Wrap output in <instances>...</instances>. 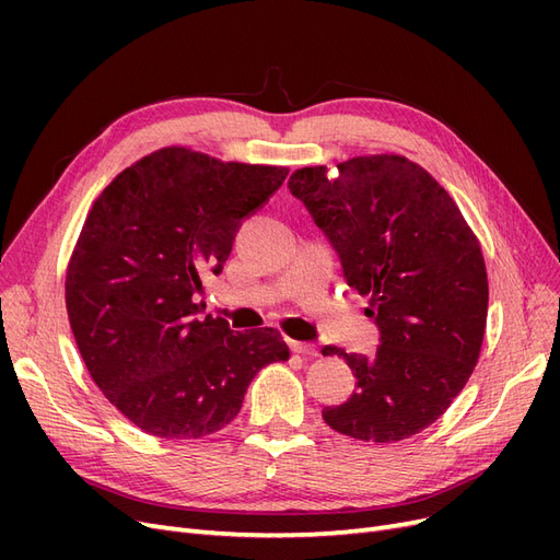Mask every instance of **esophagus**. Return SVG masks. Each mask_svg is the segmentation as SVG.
<instances>
[{"instance_id":"1","label":"esophagus","mask_w":560,"mask_h":560,"mask_svg":"<svg viewBox=\"0 0 560 560\" xmlns=\"http://www.w3.org/2000/svg\"><path fill=\"white\" fill-rule=\"evenodd\" d=\"M290 348L292 352L296 354H311V358H315L317 354V348L313 343H303V341H290Z\"/></svg>"}]
</instances>
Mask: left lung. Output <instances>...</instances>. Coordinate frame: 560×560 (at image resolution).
I'll list each match as a JSON object with an SVG mask.
<instances>
[{
  "label": "left lung",
  "instance_id": "left-lung-1",
  "mask_svg": "<svg viewBox=\"0 0 560 560\" xmlns=\"http://www.w3.org/2000/svg\"><path fill=\"white\" fill-rule=\"evenodd\" d=\"M290 191L311 212L343 266L371 296L374 358L327 346L358 378L348 401L322 411L327 425L389 444L442 416L477 366L488 315L486 264L444 186L404 156H358L301 167Z\"/></svg>",
  "mask_w": 560,
  "mask_h": 560
}]
</instances>
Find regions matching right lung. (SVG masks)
<instances>
[{
    "instance_id": "add662e5",
    "label": "right lung",
    "mask_w": 560,
    "mask_h": 560,
    "mask_svg": "<svg viewBox=\"0 0 560 560\" xmlns=\"http://www.w3.org/2000/svg\"><path fill=\"white\" fill-rule=\"evenodd\" d=\"M287 173L165 147L93 202L67 266V315L95 385L142 432L222 430L259 369L290 360L278 329L233 331L196 303Z\"/></svg>"
}]
</instances>
